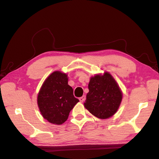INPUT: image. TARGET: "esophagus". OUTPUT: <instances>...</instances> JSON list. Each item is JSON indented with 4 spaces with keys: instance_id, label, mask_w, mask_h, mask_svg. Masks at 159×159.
Segmentation results:
<instances>
[{
    "instance_id": "1",
    "label": "esophagus",
    "mask_w": 159,
    "mask_h": 159,
    "mask_svg": "<svg viewBox=\"0 0 159 159\" xmlns=\"http://www.w3.org/2000/svg\"><path fill=\"white\" fill-rule=\"evenodd\" d=\"M84 99H85V96H84V95H83V96H82V97L79 98V100L81 102H83L84 101Z\"/></svg>"
}]
</instances>
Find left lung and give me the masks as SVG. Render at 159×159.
<instances>
[{"label": "left lung", "mask_w": 159, "mask_h": 159, "mask_svg": "<svg viewBox=\"0 0 159 159\" xmlns=\"http://www.w3.org/2000/svg\"><path fill=\"white\" fill-rule=\"evenodd\" d=\"M89 93L84 103L85 108L99 119H106L116 113L122 100V93L108 72L91 77Z\"/></svg>", "instance_id": "1"}]
</instances>
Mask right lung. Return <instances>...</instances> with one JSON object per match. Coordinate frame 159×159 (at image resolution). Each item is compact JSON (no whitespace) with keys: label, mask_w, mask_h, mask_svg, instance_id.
<instances>
[{"label":"right lung","mask_w":159,"mask_h":159,"mask_svg":"<svg viewBox=\"0 0 159 159\" xmlns=\"http://www.w3.org/2000/svg\"><path fill=\"white\" fill-rule=\"evenodd\" d=\"M79 100L68 85L67 75L55 71L45 80L38 95V106L44 119L51 123L61 125Z\"/></svg>","instance_id":"obj_1"}]
</instances>
